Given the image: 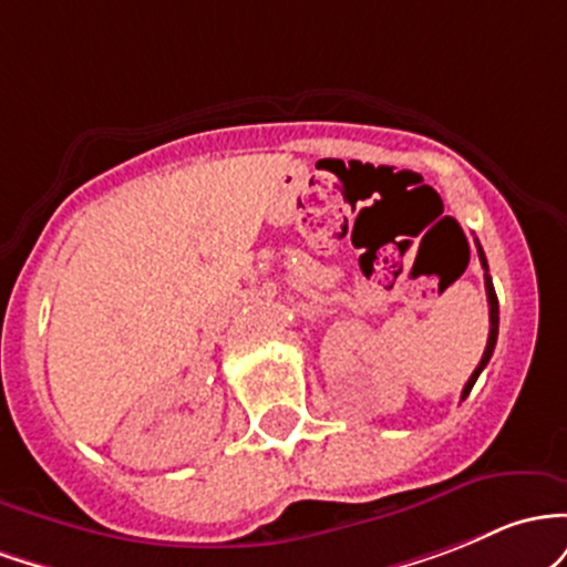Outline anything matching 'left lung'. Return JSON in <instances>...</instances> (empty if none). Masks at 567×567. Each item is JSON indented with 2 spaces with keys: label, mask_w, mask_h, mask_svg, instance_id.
<instances>
[{
  "label": "left lung",
  "mask_w": 567,
  "mask_h": 567,
  "mask_svg": "<svg viewBox=\"0 0 567 567\" xmlns=\"http://www.w3.org/2000/svg\"><path fill=\"white\" fill-rule=\"evenodd\" d=\"M476 251H480V262H482V267H485V291H487V305H489V334H487L485 353H482V361H480V364H476V369L472 372V378H468V383H466V388H463L461 399H466L468 393H472L476 378H480L482 369L487 367L489 355H493V351H495V340H498V297H495L493 278H489V272H487V259H485V251H482L480 244H476Z\"/></svg>",
  "instance_id": "1"
}]
</instances>
